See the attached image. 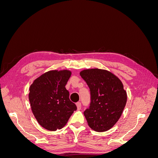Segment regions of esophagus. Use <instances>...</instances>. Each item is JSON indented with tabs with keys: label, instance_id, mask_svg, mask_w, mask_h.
<instances>
[{
	"label": "esophagus",
	"instance_id": "34e87169",
	"mask_svg": "<svg viewBox=\"0 0 158 158\" xmlns=\"http://www.w3.org/2000/svg\"><path fill=\"white\" fill-rule=\"evenodd\" d=\"M76 106H77V109L78 110L81 109V108H82V104H81L80 102H78L77 103H76Z\"/></svg>",
	"mask_w": 158,
	"mask_h": 158
}]
</instances>
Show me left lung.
<instances>
[{
  "label": "left lung",
  "mask_w": 158,
  "mask_h": 158,
  "mask_svg": "<svg viewBox=\"0 0 158 158\" xmlns=\"http://www.w3.org/2000/svg\"><path fill=\"white\" fill-rule=\"evenodd\" d=\"M90 90L91 102L84 114L89 127L97 132L111 128L121 117L127 95L121 81L106 70L86 69L80 73Z\"/></svg>",
  "instance_id": "left-lung-1"
}]
</instances>
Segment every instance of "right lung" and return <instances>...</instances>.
I'll return each mask as SVG.
<instances>
[{"label":"right lung","mask_w":158,"mask_h":158,"mask_svg":"<svg viewBox=\"0 0 158 158\" xmlns=\"http://www.w3.org/2000/svg\"><path fill=\"white\" fill-rule=\"evenodd\" d=\"M71 74L68 70H51L35 79L30 85L31 111L40 125L47 130L55 131L64 127L77 109L65 88Z\"/></svg>","instance_id":"obj_1"}]
</instances>
